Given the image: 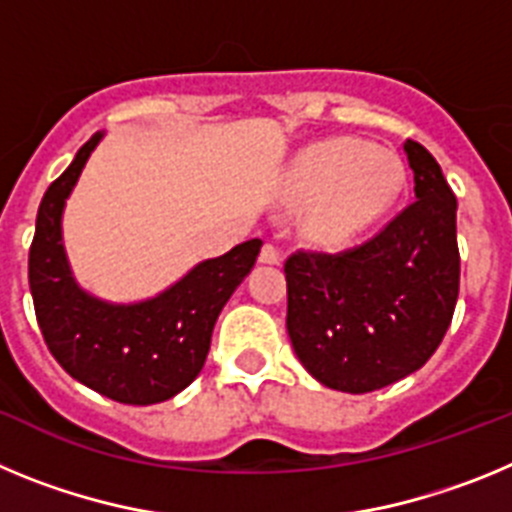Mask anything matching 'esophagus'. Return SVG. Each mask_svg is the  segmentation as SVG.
I'll use <instances>...</instances> for the list:
<instances>
[{
    "label": "esophagus",
    "mask_w": 512,
    "mask_h": 512,
    "mask_svg": "<svg viewBox=\"0 0 512 512\" xmlns=\"http://www.w3.org/2000/svg\"><path fill=\"white\" fill-rule=\"evenodd\" d=\"M259 261L261 264H279L282 261V251H279L277 243H264Z\"/></svg>",
    "instance_id": "obj_1"
}]
</instances>
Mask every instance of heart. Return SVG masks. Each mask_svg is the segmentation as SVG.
I'll use <instances>...</instances> for the list:
<instances>
[{
    "mask_svg": "<svg viewBox=\"0 0 512 512\" xmlns=\"http://www.w3.org/2000/svg\"><path fill=\"white\" fill-rule=\"evenodd\" d=\"M402 182L397 153L359 138H330L297 158L289 189L297 200H312L305 212L307 238L341 248L390 210Z\"/></svg>",
    "mask_w": 512,
    "mask_h": 512,
    "instance_id": "heart-1",
    "label": "heart"
}]
</instances>
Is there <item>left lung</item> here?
<instances>
[{
	"label": "left lung",
	"instance_id": "left-lung-1",
	"mask_svg": "<svg viewBox=\"0 0 512 512\" xmlns=\"http://www.w3.org/2000/svg\"><path fill=\"white\" fill-rule=\"evenodd\" d=\"M402 148L415 179L405 210L359 246L284 261L289 341L330 390L364 395L418 372L454 318L456 197L420 143Z\"/></svg>",
	"mask_w": 512,
	"mask_h": 512
}]
</instances>
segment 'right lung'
I'll list each match as a JSON object with an SVG mask.
<instances>
[{
	"label": "right lung",
	"mask_w": 512,
	"mask_h": 512,
	"mask_svg": "<svg viewBox=\"0 0 512 512\" xmlns=\"http://www.w3.org/2000/svg\"><path fill=\"white\" fill-rule=\"evenodd\" d=\"M102 133L79 148L43 194L27 277L35 318L53 359L89 390L125 405L164 402L197 379L215 320L243 282L261 241L202 261L164 295L138 305H107L74 282L61 243V212Z\"/></svg>",
	"instance_id": "right-lung-1"
}]
</instances>
